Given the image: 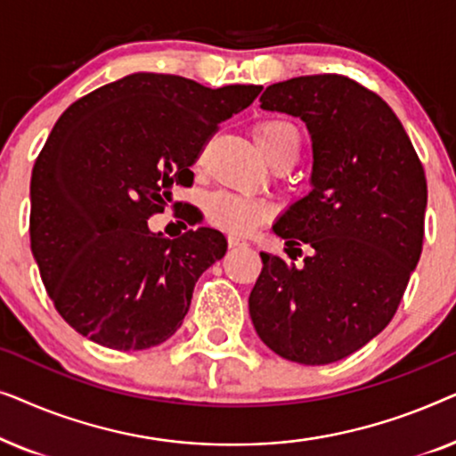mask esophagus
<instances>
[{"mask_svg": "<svg viewBox=\"0 0 456 456\" xmlns=\"http://www.w3.org/2000/svg\"><path fill=\"white\" fill-rule=\"evenodd\" d=\"M228 245H230V248H240V247H247L248 242L242 240V239H236V236H230Z\"/></svg>", "mask_w": 456, "mask_h": 456, "instance_id": "34e87169", "label": "esophagus"}]
</instances>
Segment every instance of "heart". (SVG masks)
<instances>
[{
	"label": "heart",
	"instance_id": "obj_1",
	"mask_svg": "<svg viewBox=\"0 0 456 456\" xmlns=\"http://www.w3.org/2000/svg\"><path fill=\"white\" fill-rule=\"evenodd\" d=\"M255 139L267 159L280 149L298 145V133L286 120H267L255 130ZM205 214L217 226L234 234H248L270 217V205L264 199L232 191H214L205 197Z\"/></svg>",
	"mask_w": 456,
	"mask_h": 456
}]
</instances>
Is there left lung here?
Masks as SVG:
<instances>
[{
    "mask_svg": "<svg viewBox=\"0 0 456 456\" xmlns=\"http://www.w3.org/2000/svg\"><path fill=\"white\" fill-rule=\"evenodd\" d=\"M259 102L307 124L314 170L309 195L273 224L286 247L309 253L301 265L261 253L248 314L280 357L328 365L395 317L421 255L426 172L390 105L351 78L297 77Z\"/></svg>",
    "mask_w": 456,
    "mask_h": 456,
    "instance_id": "obj_1",
    "label": "left lung"
}]
</instances>
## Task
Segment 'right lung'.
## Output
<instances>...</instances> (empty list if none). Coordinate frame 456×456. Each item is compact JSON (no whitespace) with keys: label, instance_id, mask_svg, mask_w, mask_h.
I'll list each match as a JSON object with an SVG mask.
<instances>
[{"label":"right lung","instance_id":"right-lung-1","mask_svg":"<svg viewBox=\"0 0 456 456\" xmlns=\"http://www.w3.org/2000/svg\"><path fill=\"white\" fill-rule=\"evenodd\" d=\"M259 93L136 72L60 116L30 178V248L49 298L78 334L142 351L180 328L195 282L228 242L214 228L170 240L147 220L174 186L192 184L205 142Z\"/></svg>","mask_w":456,"mask_h":456}]
</instances>
